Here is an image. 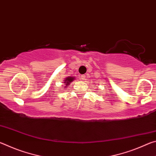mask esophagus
Listing matches in <instances>:
<instances>
[{
	"label": "esophagus",
	"instance_id": "esophagus-1",
	"mask_svg": "<svg viewBox=\"0 0 156 156\" xmlns=\"http://www.w3.org/2000/svg\"><path fill=\"white\" fill-rule=\"evenodd\" d=\"M85 78H86V76H85V75H82V76H81V79H82V80H85Z\"/></svg>",
	"mask_w": 156,
	"mask_h": 156
}]
</instances>
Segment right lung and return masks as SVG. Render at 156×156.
Segmentation results:
<instances>
[{"label": "right lung", "mask_w": 156, "mask_h": 156, "mask_svg": "<svg viewBox=\"0 0 156 156\" xmlns=\"http://www.w3.org/2000/svg\"><path fill=\"white\" fill-rule=\"evenodd\" d=\"M73 80H75V78L73 77V76H68V77L65 78L64 79V81H63V87H64V88H67V87L71 83H72V81Z\"/></svg>", "instance_id": "add662e5"}]
</instances>
